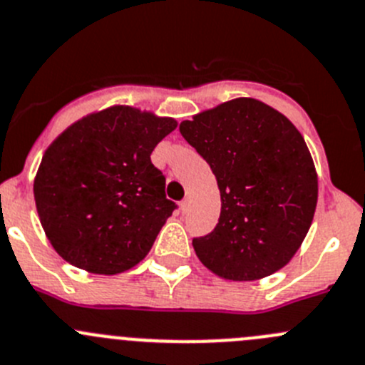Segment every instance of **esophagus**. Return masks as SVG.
<instances>
[{
	"label": "esophagus",
	"mask_w": 365,
	"mask_h": 365,
	"mask_svg": "<svg viewBox=\"0 0 365 365\" xmlns=\"http://www.w3.org/2000/svg\"><path fill=\"white\" fill-rule=\"evenodd\" d=\"M189 203H190L189 197H185V200H182V203H180V207H182V210H183V212H185L187 208H189Z\"/></svg>",
	"instance_id": "obj_1"
}]
</instances>
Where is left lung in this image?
Segmentation results:
<instances>
[{"label": "left lung", "mask_w": 365, "mask_h": 365, "mask_svg": "<svg viewBox=\"0 0 365 365\" xmlns=\"http://www.w3.org/2000/svg\"><path fill=\"white\" fill-rule=\"evenodd\" d=\"M217 180L221 215L192 240L201 264L230 282H253L291 262L317 205V173L294 125L255 98H235L180 125Z\"/></svg>", "instance_id": "8db88e82"}]
</instances>
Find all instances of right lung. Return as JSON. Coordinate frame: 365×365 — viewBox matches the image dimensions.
<instances>
[{
	"instance_id": "1",
	"label": "right lung",
	"mask_w": 365,
	"mask_h": 365,
	"mask_svg": "<svg viewBox=\"0 0 365 365\" xmlns=\"http://www.w3.org/2000/svg\"><path fill=\"white\" fill-rule=\"evenodd\" d=\"M176 119L128 105L93 112L48 146L34 180L38 219L53 250L94 274L139 264L176 205L151 151Z\"/></svg>"
}]
</instances>
